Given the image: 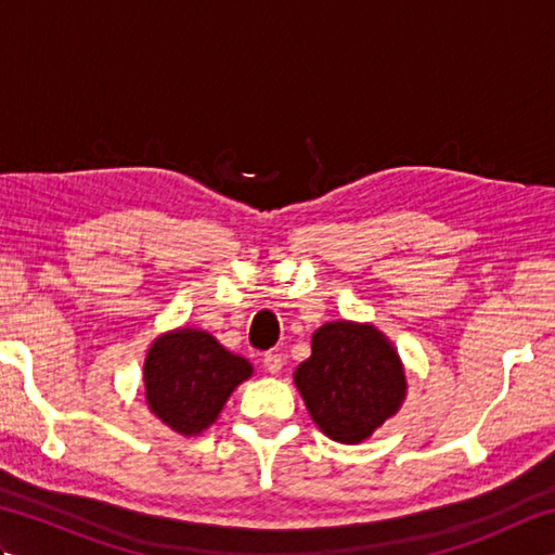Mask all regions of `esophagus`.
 Masks as SVG:
<instances>
[{
	"label": "esophagus",
	"instance_id": "esophagus-1",
	"mask_svg": "<svg viewBox=\"0 0 555 555\" xmlns=\"http://www.w3.org/2000/svg\"><path fill=\"white\" fill-rule=\"evenodd\" d=\"M264 367H267L269 374H279L281 370H284V358H281L279 352H267Z\"/></svg>",
	"mask_w": 555,
	"mask_h": 555
}]
</instances>
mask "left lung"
Instances as JSON below:
<instances>
[{
  "label": "left lung",
  "instance_id": "8db88e82",
  "mask_svg": "<svg viewBox=\"0 0 555 555\" xmlns=\"http://www.w3.org/2000/svg\"><path fill=\"white\" fill-rule=\"evenodd\" d=\"M310 417L332 441L358 446L403 408L405 367L396 346L367 322H326L312 356L293 372Z\"/></svg>",
  "mask_w": 555,
  "mask_h": 555
}]
</instances>
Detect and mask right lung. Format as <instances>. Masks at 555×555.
<instances>
[{
	"mask_svg": "<svg viewBox=\"0 0 555 555\" xmlns=\"http://www.w3.org/2000/svg\"><path fill=\"white\" fill-rule=\"evenodd\" d=\"M253 374L250 360L223 348L205 328L179 326L159 334L145 352V400L171 431L199 436Z\"/></svg>",
	"mask_w": 555,
	"mask_h": 555,
	"instance_id": "right-lung-1",
	"label": "right lung"
}]
</instances>
